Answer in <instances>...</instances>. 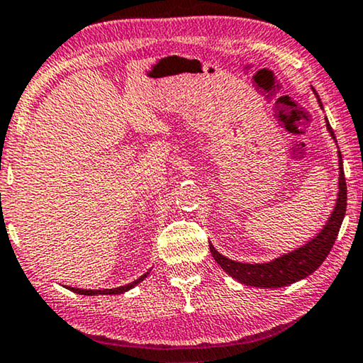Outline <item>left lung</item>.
<instances>
[{
  "label": "left lung",
  "instance_id": "obj_1",
  "mask_svg": "<svg viewBox=\"0 0 363 363\" xmlns=\"http://www.w3.org/2000/svg\"><path fill=\"white\" fill-rule=\"evenodd\" d=\"M321 104V99H319ZM323 106V104H321ZM328 130L335 140L334 130L330 128L328 118ZM339 194L337 203H335L334 211L330 214L328 224L321 229V233L316 234V238L309 240L306 245L299 247V249L290 252V254L278 257V259L269 262V264H240V262H234L228 259V257L220 255L214 247L209 244L211 254L214 260L220 265V269L225 270L228 275H230L235 280L244 283V285L250 286H260V288H280L291 285L298 280H303L308 275L319 269V265L325 260L329 255L330 249L337 239L340 224H342L345 216V208H347V185H345V177L342 169V155L339 152Z\"/></svg>",
  "mask_w": 363,
  "mask_h": 363
}]
</instances>
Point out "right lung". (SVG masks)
<instances>
[{
    "label": "right lung",
    "instance_id": "1",
    "mask_svg": "<svg viewBox=\"0 0 363 363\" xmlns=\"http://www.w3.org/2000/svg\"><path fill=\"white\" fill-rule=\"evenodd\" d=\"M147 275H149V273H144L143 277H139L138 280H134L133 283H129V285H124V286H119V288H111V290H83V288H70V286H67V288H70L72 291L80 293V295H86V296H93V295H119V293H124V291L130 290V288H134L135 285H138V283L143 281Z\"/></svg>",
    "mask_w": 363,
    "mask_h": 363
}]
</instances>
